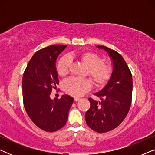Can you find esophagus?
I'll use <instances>...</instances> for the list:
<instances>
[{"label": "esophagus", "instance_id": "esophagus-1", "mask_svg": "<svg viewBox=\"0 0 155 155\" xmlns=\"http://www.w3.org/2000/svg\"><path fill=\"white\" fill-rule=\"evenodd\" d=\"M80 98H78V97H75V98H74V100H75V101H78L80 100Z\"/></svg>", "mask_w": 155, "mask_h": 155}]
</instances>
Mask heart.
I'll use <instances>...</instances> for the list:
<instances>
[{
  "label": "heart",
  "instance_id": "1",
  "mask_svg": "<svg viewBox=\"0 0 155 155\" xmlns=\"http://www.w3.org/2000/svg\"><path fill=\"white\" fill-rule=\"evenodd\" d=\"M78 59L87 67V75H89L97 87L105 85L110 80L113 68L105 62L104 58L92 51L80 52L77 55ZM72 57L64 56L59 59L56 70L60 76H65L70 72ZM63 89L67 94L73 97H80L88 92L92 87V82L87 78H71L63 82Z\"/></svg>",
  "mask_w": 155,
  "mask_h": 155
}]
</instances>
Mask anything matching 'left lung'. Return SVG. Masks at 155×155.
I'll list each match as a JSON object with an SVG mask.
<instances>
[{
  "mask_svg": "<svg viewBox=\"0 0 155 155\" xmlns=\"http://www.w3.org/2000/svg\"><path fill=\"white\" fill-rule=\"evenodd\" d=\"M97 46L109 53L113 61V73L107 85L94 94L101 101L89 98L90 108L85 120L91 129L103 133L115 129L126 117L132 101L133 79L121 55L104 46Z\"/></svg>",
  "mask_w": 155,
  "mask_h": 155,
  "instance_id": "8db88e82",
  "label": "left lung"
}]
</instances>
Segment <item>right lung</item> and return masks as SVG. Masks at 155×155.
<instances>
[{
    "mask_svg": "<svg viewBox=\"0 0 155 155\" xmlns=\"http://www.w3.org/2000/svg\"><path fill=\"white\" fill-rule=\"evenodd\" d=\"M67 45H51L35 53L22 78L23 103L27 115L37 127L55 132L66 124L74 99L69 95L51 99L52 89L59 84L56 68L58 55Z\"/></svg>",
    "mask_w": 155,
    "mask_h": 155,
    "instance_id": "right-lung-1",
    "label": "right lung"
}]
</instances>
